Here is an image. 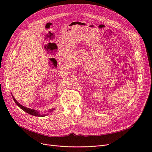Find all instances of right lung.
Wrapping results in <instances>:
<instances>
[{
  "label": "right lung",
  "mask_w": 152,
  "mask_h": 152,
  "mask_svg": "<svg viewBox=\"0 0 152 152\" xmlns=\"http://www.w3.org/2000/svg\"><path fill=\"white\" fill-rule=\"evenodd\" d=\"M12 97H13V100H14V101L15 102V103H16V104H17L20 108H21L23 110H24L25 111H26V113H29V114H30V115H33V116H40V117H42V116H44V115H41V114H39L37 111H36V110H33V109H30V108H26V107H23V106H22L21 105H20V103L16 100V99L13 97V96L12 95ZM52 111H53V110H51Z\"/></svg>",
  "instance_id": "obj_1"
}]
</instances>
